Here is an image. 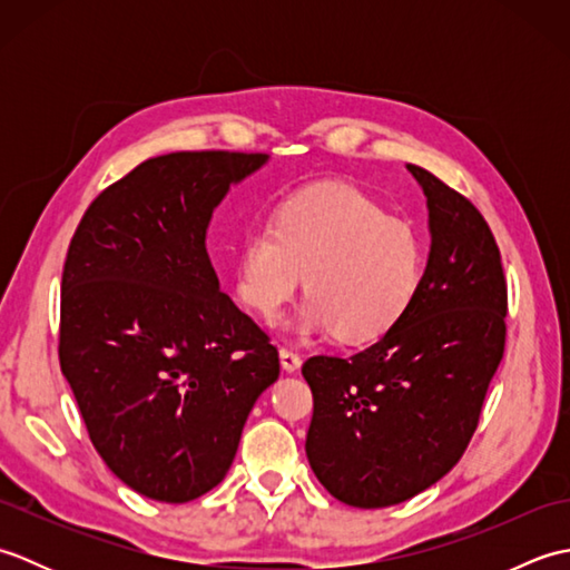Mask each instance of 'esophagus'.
Masks as SVG:
<instances>
[{"label": "esophagus", "instance_id": "obj_1", "mask_svg": "<svg viewBox=\"0 0 570 570\" xmlns=\"http://www.w3.org/2000/svg\"><path fill=\"white\" fill-rule=\"evenodd\" d=\"M278 360H282L284 372H298L301 370V355L294 353V350L282 347V350H278Z\"/></svg>", "mask_w": 570, "mask_h": 570}]
</instances>
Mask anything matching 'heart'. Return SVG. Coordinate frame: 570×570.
<instances>
[{"instance_id": "1", "label": "heart", "mask_w": 570, "mask_h": 570, "mask_svg": "<svg viewBox=\"0 0 570 570\" xmlns=\"http://www.w3.org/2000/svg\"><path fill=\"white\" fill-rule=\"evenodd\" d=\"M426 266L419 229L347 184H316L274 205L269 225L242 237L233 284L264 321L282 316L306 276L298 335L335 333L347 345L392 333L414 306Z\"/></svg>"}]
</instances>
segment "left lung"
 Wrapping results in <instances>:
<instances>
[{
    "instance_id": "8db88e82",
    "label": "left lung",
    "mask_w": 570,
    "mask_h": 570,
    "mask_svg": "<svg viewBox=\"0 0 570 570\" xmlns=\"http://www.w3.org/2000/svg\"><path fill=\"white\" fill-rule=\"evenodd\" d=\"M406 168L431 233L414 306L350 360L316 355L301 367L313 392L311 470L360 510L411 500L458 463L504 355L507 284L485 217L426 168Z\"/></svg>"
}]
</instances>
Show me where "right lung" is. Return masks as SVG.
<instances>
[{"instance_id": "1", "label": "right lung", "mask_w": 570, "mask_h": 570, "mask_svg": "<svg viewBox=\"0 0 570 570\" xmlns=\"http://www.w3.org/2000/svg\"><path fill=\"white\" fill-rule=\"evenodd\" d=\"M266 154L176 151L105 188L70 239L60 370L95 451L127 488L190 502L233 465L269 337L220 292L205 249L213 210Z\"/></svg>"}]
</instances>
